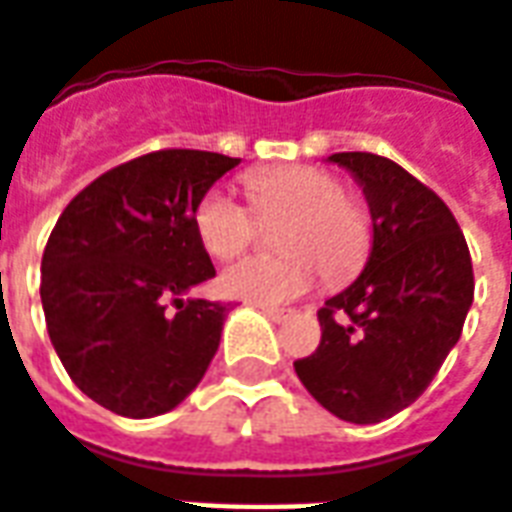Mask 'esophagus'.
<instances>
[{
    "instance_id": "obj_1",
    "label": "esophagus",
    "mask_w": 512,
    "mask_h": 512,
    "mask_svg": "<svg viewBox=\"0 0 512 512\" xmlns=\"http://www.w3.org/2000/svg\"><path fill=\"white\" fill-rule=\"evenodd\" d=\"M257 310L263 312L268 321H274V323H282L285 318H288V310H277V307H266V304H260Z\"/></svg>"
}]
</instances>
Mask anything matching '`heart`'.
Segmentation results:
<instances>
[{
  "instance_id": "b5f03b06",
  "label": "heart",
  "mask_w": 512,
  "mask_h": 512,
  "mask_svg": "<svg viewBox=\"0 0 512 512\" xmlns=\"http://www.w3.org/2000/svg\"><path fill=\"white\" fill-rule=\"evenodd\" d=\"M246 191L260 219H282V257H246L219 277V288L255 304H285L315 288L318 277L345 282L362 271L373 249V219L365 202L343 191L334 172L312 164L255 169ZM197 238L219 260L235 257L255 241L257 217L233 194L211 189L194 211Z\"/></svg>"
}]
</instances>
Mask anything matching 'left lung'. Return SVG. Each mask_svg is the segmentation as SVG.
Returning <instances> with one entry per match:
<instances>
[{"mask_svg":"<svg viewBox=\"0 0 512 512\" xmlns=\"http://www.w3.org/2000/svg\"><path fill=\"white\" fill-rule=\"evenodd\" d=\"M365 191L373 252L318 310L321 345L293 362L334 417L389 419L417 400L461 337L474 299L469 246L436 191L376 153H334Z\"/></svg>","mask_w":512,"mask_h":512,"instance_id":"left-lung-1","label":"left lung"}]
</instances>
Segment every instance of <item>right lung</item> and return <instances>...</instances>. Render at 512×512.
I'll use <instances>...</instances> for the list:
<instances>
[{"instance_id":"obj_1","label":"right lung","mask_w":512,"mask_h":512,"mask_svg":"<svg viewBox=\"0 0 512 512\" xmlns=\"http://www.w3.org/2000/svg\"><path fill=\"white\" fill-rule=\"evenodd\" d=\"M241 158L156 150L109 169L62 211L40 301L62 367L120 417L167 414L200 384L227 307L186 293L216 277L194 211Z\"/></svg>"}]
</instances>
